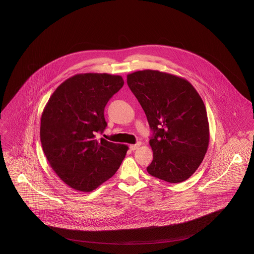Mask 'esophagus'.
<instances>
[{
    "label": "esophagus",
    "mask_w": 254,
    "mask_h": 254,
    "mask_svg": "<svg viewBox=\"0 0 254 254\" xmlns=\"http://www.w3.org/2000/svg\"><path fill=\"white\" fill-rule=\"evenodd\" d=\"M140 145H141V143L139 142V143H136V144H134V145H129V148H130V150H136V149L139 148Z\"/></svg>",
    "instance_id": "1"
}]
</instances>
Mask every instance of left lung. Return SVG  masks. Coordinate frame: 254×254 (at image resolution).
I'll use <instances>...</instances> for the list:
<instances>
[{
    "label": "left lung",
    "mask_w": 254,
    "mask_h": 254,
    "mask_svg": "<svg viewBox=\"0 0 254 254\" xmlns=\"http://www.w3.org/2000/svg\"><path fill=\"white\" fill-rule=\"evenodd\" d=\"M127 82L153 131L147 172L169 183L186 181L199 168L209 143L202 98L186 79L159 70L130 73Z\"/></svg>",
    "instance_id": "8db88e82"
}]
</instances>
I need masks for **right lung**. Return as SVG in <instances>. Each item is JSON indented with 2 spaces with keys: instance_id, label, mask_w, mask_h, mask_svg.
Masks as SVG:
<instances>
[{
  "instance_id": "add662e5",
  "label": "right lung",
  "mask_w": 254,
  "mask_h": 254,
  "mask_svg": "<svg viewBox=\"0 0 254 254\" xmlns=\"http://www.w3.org/2000/svg\"><path fill=\"white\" fill-rule=\"evenodd\" d=\"M123 85L119 75L76 74L56 88L44 109L43 150L58 177L75 190H96L115 174L127 154V145L95 139L108 125L106 105Z\"/></svg>"
}]
</instances>
